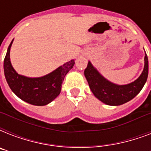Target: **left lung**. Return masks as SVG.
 <instances>
[{"label":"left lung","mask_w":151,"mask_h":151,"mask_svg":"<svg viewBox=\"0 0 151 151\" xmlns=\"http://www.w3.org/2000/svg\"><path fill=\"white\" fill-rule=\"evenodd\" d=\"M85 76L89 88L97 99L110 106H119L129 102L139 93L148 77V58L145 52L144 67L136 81L127 85H117L108 81L88 61Z\"/></svg>","instance_id":"1"}]
</instances>
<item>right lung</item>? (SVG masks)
Here are the masks:
<instances>
[{
  "instance_id": "1",
  "label": "right lung",
  "mask_w": 151,
  "mask_h": 151,
  "mask_svg": "<svg viewBox=\"0 0 151 151\" xmlns=\"http://www.w3.org/2000/svg\"><path fill=\"white\" fill-rule=\"evenodd\" d=\"M14 40V39H13ZM9 45L4 60V71L9 87L19 99L34 106H45L54 100L61 92L64 78L73 68L75 61L72 59L55 70L42 77L29 78L15 70L10 61Z\"/></svg>"
}]
</instances>
